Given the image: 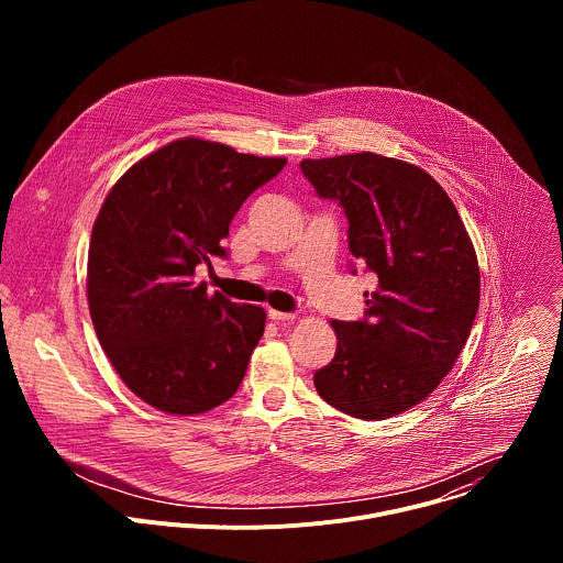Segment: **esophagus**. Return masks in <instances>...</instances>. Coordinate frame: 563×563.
Here are the masks:
<instances>
[{
	"instance_id": "1",
	"label": "esophagus",
	"mask_w": 563,
	"mask_h": 563,
	"mask_svg": "<svg viewBox=\"0 0 563 563\" xmlns=\"http://www.w3.org/2000/svg\"><path fill=\"white\" fill-rule=\"evenodd\" d=\"M267 316L274 320V323H291V320L296 318V313H287V311H276V309H269Z\"/></svg>"
}]
</instances>
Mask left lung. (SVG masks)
<instances>
[{
    "label": "left lung",
    "mask_w": 563,
    "mask_h": 563,
    "mask_svg": "<svg viewBox=\"0 0 563 563\" xmlns=\"http://www.w3.org/2000/svg\"><path fill=\"white\" fill-rule=\"evenodd\" d=\"M300 169L345 209L350 252L378 276L363 320H332L336 354L313 374L316 391L354 419L396 417L437 389L470 336L474 245L443 187L406 159L363 151Z\"/></svg>",
    "instance_id": "1"
}]
</instances>
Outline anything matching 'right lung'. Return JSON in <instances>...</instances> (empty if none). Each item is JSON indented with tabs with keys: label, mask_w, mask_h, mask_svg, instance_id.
Masks as SVG:
<instances>
[{
	"label": "right lung",
	"mask_w": 563,
	"mask_h": 563,
	"mask_svg": "<svg viewBox=\"0 0 563 563\" xmlns=\"http://www.w3.org/2000/svg\"><path fill=\"white\" fill-rule=\"evenodd\" d=\"M202 137L148 153L113 185L89 245L87 296L98 341L151 408L191 417L229 400L265 332V309L196 283L243 202L283 172Z\"/></svg>",
	"instance_id": "obj_1"
}]
</instances>
